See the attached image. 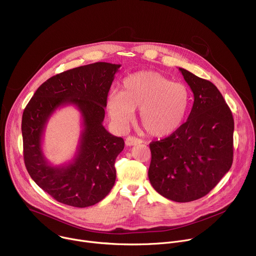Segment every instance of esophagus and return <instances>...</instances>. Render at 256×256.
Wrapping results in <instances>:
<instances>
[{
  "label": "esophagus",
  "instance_id": "34e87169",
  "mask_svg": "<svg viewBox=\"0 0 256 256\" xmlns=\"http://www.w3.org/2000/svg\"><path fill=\"white\" fill-rule=\"evenodd\" d=\"M141 143H142V141L140 140V138H138L136 136H130L126 138V146H136V145H138Z\"/></svg>",
  "mask_w": 256,
  "mask_h": 256
}]
</instances>
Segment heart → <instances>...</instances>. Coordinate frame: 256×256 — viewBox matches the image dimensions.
<instances>
[{
    "label": "heart",
    "instance_id": "obj_1",
    "mask_svg": "<svg viewBox=\"0 0 256 256\" xmlns=\"http://www.w3.org/2000/svg\"><path fill=\"white\" fill-rule=\"evenodd\" d=\"M189 103V92L182 84L172 82L155 72H140L124 80L122 92H110L106 109L113 124L124 130L138 108V118L147 134L164 138L182 126Z\"/></svg>",
    "mask_w": 256,
    "mask_h": 256
}]
</instances>
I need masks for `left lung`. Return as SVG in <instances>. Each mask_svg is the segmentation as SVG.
I'll return each instance as SVG.
<instances>
[{
  "label": "left lung",
  "instance_id": "8db88e82",
  "mask_svg": "<svg viewBox=\"0 0 256 256\" xmlns=\"http://www.w3.org/2000/svg\"><path fill=\"white\" fill-rule=\"evenodd\" d=\"M194 94L189 118L164 140L150 143L152 187L176 202L210 192L233 164L234 118L220 92L209 80L178 68Z\"/></svg>",
  "mask_w": 256,
  "mask_h": 256
}]
</instances>
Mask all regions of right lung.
Segmentation results:
<instances>
[{
    "mask_svg": "<svg viewBox=\"0 0 256 256\" xmlns=\"http://www.w3.org/2000/svg\"><path fill=\"white\" fill-rule=\"evenodd\" d=\"M120 64L96 62L56 74L36 90L22 115L23 157L36 184L55 200L74 207L92 206L114 186L115 159L124 148L122 138L104 126L108 92ZM74 104L82 114L83 130L72 162L54 167L43 155L42 136L59 106Z\"/></svg>",
    "mask_w": 256,
    "mask_h": 256,
    "instance_id": "obj_1",
    "label": "right lung"
}]
</instances>
